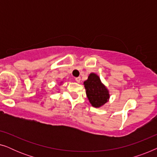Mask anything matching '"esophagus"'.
Instances as JSON below:
<instances>
[{
	"instance_id": "1",
	"label": "esophagus",
	"mask_w": 157,
	"mask_h": 157,
	"mask_svg": "<svg viewBox=\"0 0 157 157\" xmlns=\"http://www.w3.org/2000/svg\"><path fill=\"white\" fill-rule=\"evenodd\" d=\"M75 80H76V82L79 83L81 81V77H76V78H75Z\"/></svg>"
}]
</instances>
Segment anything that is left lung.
<instances>
[{
  "mask_svg": "<svg viewBox=\"0 0 157 157\" xmlns=\"http://www.w3.org/2000/svg\"><path fill=\"white\" fill-rule=\"evenodd\" d=\"M84 87L89 102L94 107H100L108 101L109 91L95 74H91L84 81Z\"/></svg>",
  "mask_w": 157,
  "mask_h": 157,
  "instance_id": "8db88e82",
  "label": "left lung"
}]
</instances>
